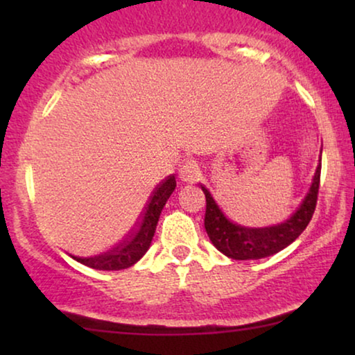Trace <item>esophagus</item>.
I'll return each instance as SVG.
<instances>
[{
  "label": "esophagus",
  "mask_w": 355,
  "mask_h": 355,
  "mask_svg": "<svg viewBox=\"0 0 355 355\" xmlns=\"http://www.w3.org/2000/svg\"><path fill=\"white\" fill-rule=\"evenodd\" d=\"M179 178L184 182H196L198 178V168L192 162H186L179 169Z\"/></svg>",
  "instance_id": "esophagus-1"
}]
</instances>
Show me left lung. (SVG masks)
<instances>
[{
    "instance_id": "8db88e82",
    "label": "left lung",
    "mask_w": 355,
    "mask_h": 355,
    "mask_svg": "<svg viewBox=\"0 0 355 355\" xmlns=\"http://www.w3.org/2000/svg\"><path fill=\"white\" fill-rule=\"evenodd\" d=\"M320 171H322V152L307 196L304 197L297 210L286 221L266 227H245L231 221L218 207L208 189L200 186L207 198L205 230L211 244L232 260H259L286 249L302 234L312 220L318 197Z\"/></svg>"
}]
</instances>
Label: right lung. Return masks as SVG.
<instances>
[{
  "label": "right lung",
  "instance_id": "right-lung-1",
  "mask_svg": "<svg viewBox=\"0 0 355 355\" xmlns=\"http://www.w3.org/2000/svg\"><path fill=\"white\" fill-rule=\"evenodd\" d=\"M176 189V178L168 176L159 186L155 189L152 197L145 207V211L140 216V221L137 227H135L132 234L128 239L121 242L119 245L113 247L108 252L95 255V257H74L72 259L79 261V263L90 266L94 270H103V271H114V270H124L132 266L134 263L142 259L145 252L150 249L152 239L155 236V230H157L159 215H162L163 207L166 205L168 198Z\"/></svg>",
  "mask_w": 355,
  "mask_h": 355
}]
</instances>
